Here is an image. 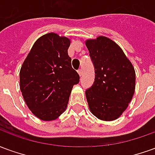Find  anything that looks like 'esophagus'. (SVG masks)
Wrapping results in <instances>:
<instances>
[{"label":"esophagus","mask_w":155,"mask_h":155,"mask_svg":"<svg viewBox=\"0 0 155 155\" xmlns=\"http://www.w3.org/2000/svg\"><path fill=\"white\" fill-rule=\"evenodd\" d=\"M78 74H80V76H81V75L83 74V71H82V70H79V71H78Z\"/></svg>","instance_id":"34e87169"}]
</instances>
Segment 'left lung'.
I'll return each instance as SVG.
<instances>
[{
  "label": "left lung",
  "mask_w": 155,
  "mask_h": 155,
  "mask_svg": "<svg viewBox=\"0 0 155 155\" xmlns=\"http://www.w3.org/2000/svg\"><path fill=\"white\" fill-rule=\"evenodd\" d=\"M84 42L95 73L94 84L85 91L90 110L99 120H117L134 94V68L121 47L111 39L100 35Z\"/></svg>",
  "instance_id": "left-lung-1"
}]
</instances>
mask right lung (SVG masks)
Here are the masks:
<instances>
[{"label": "right lung", "mask_w": 155, "mask_h": 155, "mask_svg": "<svg viewBox=\"0 0 155 155\" xmlns=\"http://www.w3.org/2000/svg\"><path fill=\"white\" fill-rule=\"evenodd\" d=\"M71 39L51 32L36 40L20 71V89L35 117L52 121L67 107L80 76L71 66L68 49Z\"/></svg>", "instance_id": "right-lung-1"}]
</instances>
